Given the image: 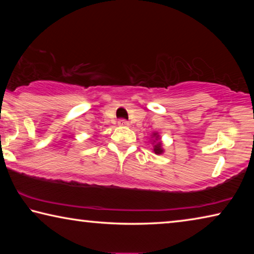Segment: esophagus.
Returning <instances> with one entry per match:
<instances>
[{
    "mask_svg": "<svg viewBox=\"0 0 254 254\" xmlns=\"http://www.w3.org/2000/svg\"><path fill=\"white\" fill-rule=\"evenodd\" d=\"M118 124L120 127H127L128 126V122L127 121V120H124V119H121V120H119V122H118Z\"/></svg>",
    "mask_w": 254,
    "mask_h": 254,
    "instance_id": "34e87169",
    "label": "esophagus"
}]
</instances>
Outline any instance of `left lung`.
Masks as SVG:
<instances>
[{
	"instance_id": "left-lung-1",
	"label": "left lung",
	"mask_w": 254,
	"mask_h": 254,
	"mask_svg": "<svg viewBox=\"0 0 254 254\" xmlns=\"http://www.w3.org/2000/svg\"><path fill=\"white\" fill-rule=\"evenodd\" d=\"M152 136H154V137H156V140H158V142L153 145V151L156 154H161L163 152V149H162L161 141L159 140V139H160V136H159L158 133H153Z\"/></svg>"
}]
</instances>
